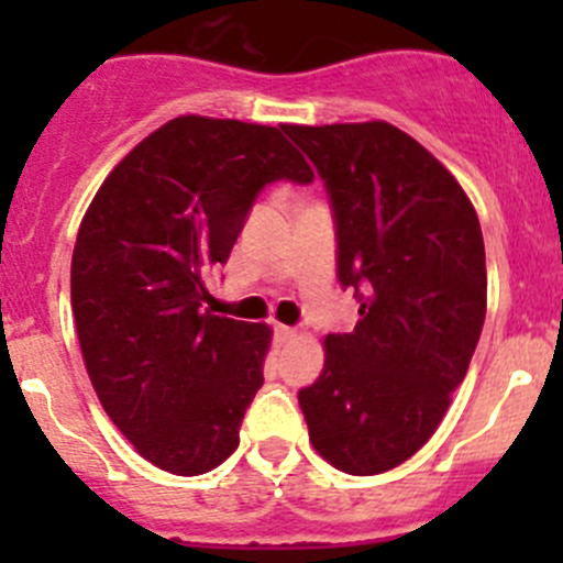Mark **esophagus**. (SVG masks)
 <instances>
[{"mask_svg":"<svg viewBox=\"0 0 563 563\" xmlns=\"http://www.w3.org/2000/svg\"><path fill=\"white\" fill-rule=\"evenodd\" d=\"M275 334H277V340H280V343H291V340H297V329L286 327V323H277Z\"/></svg>","mask_w":563,"mask_h":563,"instance_id":"1","label":"esophagus"}]
</instances>
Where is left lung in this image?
Wrapping results in <instances>:
<instances>
[{
	"instance_id": "left-lung-1",
	"label": "left lung",
	"mask_w": 563,
	"mask_h": 563,
	"mask_svg": "<svg viewBox=\"0 0 563 563\" xmlns=\"http://www.w3.org/2000/svg\"><path fill=\"white\" fill-rule=\"evenodd\" d=\"M283 130L327 181L340 283L362 302L299 391L310 444L345 474H384L428 444L468 373L487 310L479 218L444 163L384 119Z\"/></svg>"
}]
</instances>
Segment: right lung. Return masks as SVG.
<instances>
[{"instance_id": "obj_1", "label": "right lung", "mask_w": 563, "mask_h": 563, "mask_svg": "<svg viewBox=\"0 0 563 563\" xmlns=\"http://www.w3.org/2000/svg\"><path fill=\"white\" fill-rule=\"evenodd\" d=\"M313 181L277 128L185 113L133 146L78 229L70 302L89 382L141 457L176 476L240 446L272 329L201 308L266 181Z\"/></svg>"}]
</instances>
